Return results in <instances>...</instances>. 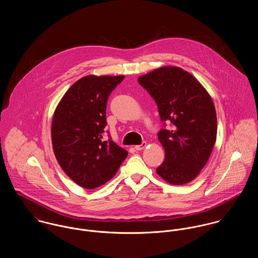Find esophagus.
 Instances as JSON below:
<instances>
[{
  "label": "esophagus",
  "instance_id": "1",
  "mask_svg": "<svg viewBox=\"0 0 258 258\" xmlns=\"http://www.w3.org/2000/svg\"><path fill=\"white\" fill-rule=\"evenodd\" d=\"M145 146H146V143H145V142H143V143H142V144H140V145H136V146H135V148H136L137 150H142V149H143Z\"/></svg>",
  "mask_w": 258,
  "mask_h": 258
}]
</instances>
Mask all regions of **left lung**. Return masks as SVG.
<instances>
[{
  "label": "left lung",
  "instance_id": "left-lung-1",
  "mask_svg": "<svg viewBox=\"0 0 258 258\" xmlns=\"http://www.w3.org/2000/svg\"><path fill=\"white\" fill-rule=\"evenodd\" d=\"M139 83L154 99L163 125L158 141L165 159L157 174L173 185L194 180L209 160L217 139V115L213 100L189 72L164 66L139 77Z\"/></svg>",
  "mask_w": 258,
  "mask_h": 258
}]
</instances>
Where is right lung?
Masks as SVG:
<instances>
[{"label": "right lung", "mask_w": 258, "mask_h": 258, "mask_svg": "<svg viewBox=\"0 0 258 258\" xmlns=\"http://www.w3.org/2000/svg\"><path fill=\"white\" fill-rule=\"evenodd\" d=\"M124 76H85L68 89L58 104L51 140L59 165L70 179L86 189L111 180L127 151L103 136L110 94Z\"/></svg>", "instance_id": "1"}]
</instances>
